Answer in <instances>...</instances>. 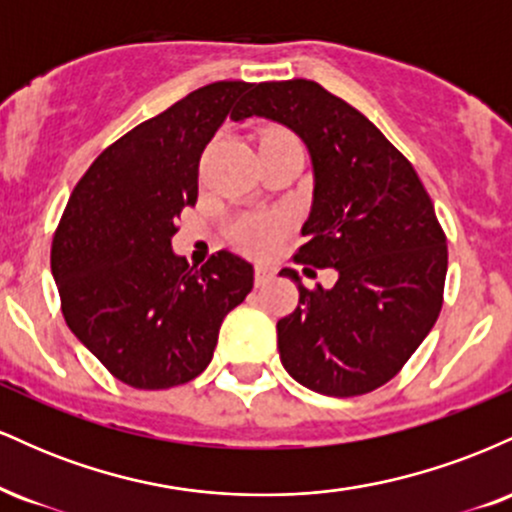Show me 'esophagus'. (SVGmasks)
Listing matches in <instances>:
<instances>
[{
    "mask_svg": "<svg viewBox=\"0 0 512 512\" xmlns=\"http://www.w3.org/2000/svg\"><path fill=\"white\" fill-rule=\"evenodd\" d=\"M274 279V267L269 264H255V284L264 286Z\"/></svg>",
    "mask_w": 512,
    "mask_h": 512,
    "instance_id": "obj_1",
    "label": "esophagus"
}]
</instances>
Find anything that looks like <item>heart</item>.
<instances>
[{
  "label": "heart",
  "mask_w": 512,
  "mask_h": 512,
  "mask_svg": "<svg viewBox=\"0 0 512 512\" xmlns=\"http://www.w3.org/2000/svg\"><path fill=\"white\" fill-rule=\"evenodd\" d=\"M286 228V219L276 211H252V214L240 216L231 226V238L238 248L255 252H267L279 240Z\"/></svg>",
  "instance_id": "obj_1"
}]
</instances>
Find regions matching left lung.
Instances as JSON below:
<instances>
[{
	"label": "left lung",
	"instance_id": "obj_1",
	"mask_svg": "<svg viewBox=\"0 0 512 512\" xmlns=\"http://www.w3.org/2000/svg\"><path fill=\"white\" fill-rule=\"evenodd\" d=\"M276 122L305 144L313 204L296 260L334 267L332 289L298 286L276 322L284 368L308 390L356 397L395 378L436 325L448 245L411 163L366 115L315 81L255 84L236 115Z\"/></svg>",
	"mask_w": 512,
	"mask_h": 512
}]
</instances>
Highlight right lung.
Returning <instances> with one entry per match:
<instances>
[{
	"label": "right lung",
	"instance_id": "add662e5",
	"mask_svg": "<svg viewBox=\"0 0 512 512\" xmlns=\"http://www.w3.org/2000/svg\"><path fill=\"white\" fill-rule=\"evenodd\" d=\"M252 84L202 86L117 139L76 182L52 238V276L74 337L122 383L168 390L214 356L255 269L216 252L202 269L170 240L197 202L199 156Z\"/></svg>",
	"mask_w": 512,
	"mask_h": 512
}]
</instances>
